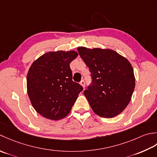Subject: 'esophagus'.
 Returning a JSON list of instances; mask_svg holds the SVG:
<instances>
[{
  "instance_id": "34e87169",
  "label": "esophagus",
  "mask_w": 157,
  "mask_h": 157,
  "mask_svg": "<svg viewBox=\"0 0 157 157\" xmlns=\"http://www.w3.org/2000/svg\"><path fill=\"white\" fill-rule=\"evenodd\" d=\"M80 84H81L83 88H85V82L84 81V80H82V81L80 82Z\"/></svg>"
}]
</instances>
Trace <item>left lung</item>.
Listing matches in <instances>:
<instances>
[{
	"mask_svg": "<svg viewBox=\"0 0 157 157\" xmlns=\"http://www.w3.org/2000/svg\"><path fill=\"white\" fill-rule=\"evenodd\" d=\"M78 52L91 72V83L84 95L95 114L113 118L129 104L135 88L130 62L111 49L79 47Z\"/></svg>",
	"mask_w": 157,
	"mask_h": 157,
	"instance_id": "1",
	"label": "left lung"
}]
</instances>
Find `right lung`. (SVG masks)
<instances>
[{
  "label": "right lung",
  "mask_w": 157,
  "mask_h": 157,
  "mask_svg": "<svg viewBox=\"0 0 157 157\" xmlns=\"http://www.w3.org/2000/svg\"><path fill=\"white\" fill-rule=\"evenodd\" d=\"M78 56L75 51L48 52L33 63L27 75V91L38 113L50 120L69 114L82 87L72 81L70 63Z\"/></svg>",
  "instance_id": "1"
}]
</instances>
